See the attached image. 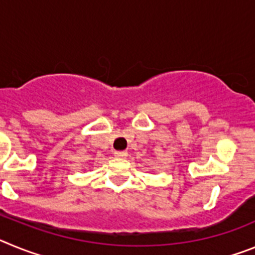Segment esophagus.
Wrapping results in <instances>:
<instances>
[{"mask_svg":"<svg viewBox=\"0 0 255 255\" xmlns=\"http://www.w3.org/2000/svg\"><path fill=\"white\" fill-rule=\"evenodd\" d=\"M126 155H128V152H125V150H116L115 152V157H117V158H125Z\"/></svg>","mask_w":255,"mask_h":255,"instance_id":"obj_1","label":"esophagus"}]
</instances>
